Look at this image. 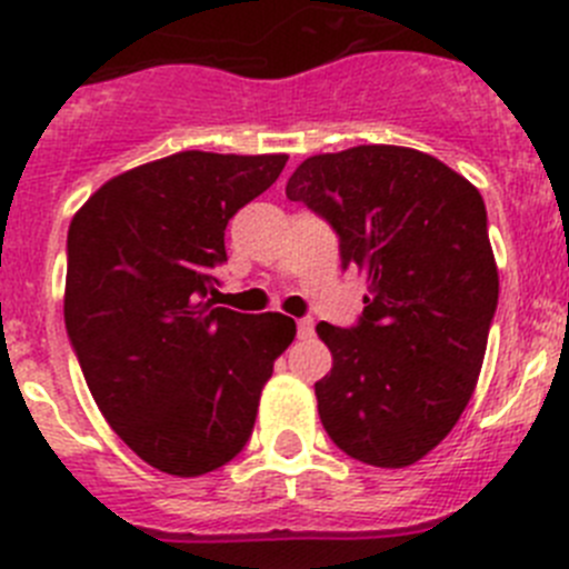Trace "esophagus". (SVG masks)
Masks as SVG:
<instances>
[{
	"mask_svg": "<svg viewBox=\"0 0 569 569\" xmlns=\"http://www.w3.org/2000/svg\"><path fill=\"white\" fill-rule=\"evenodd\" d=\"M297 333H300L302 339L311 337V333H315V320H309V317H302V320H297Z\"/></svg>",
	"mask_w": 569,
	"mask_h": 569,
	"instance_id": "34e87169",
	"label": "esophagus"
}]
</instances>
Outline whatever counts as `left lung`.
Segmentation results:
<instances>
[{
  "mask_svg": "<svg viewBox=\"0 0 569 569\" xmlns=\"http://www.w3.org/2000/svg\"><path fill=\"white\" fill-rule=\"evenodd\" d=\"M286 196L368 274L357 326H317L333 357L315 385L322 427L353 460L412 466L452 432L486 357L500 278L480 190L429 153L357 146L306 159Z\"/></svg>",
  "mask_w": 569,
  "mask_h": 569,
  "instance_id": "obj_1",
  "label": "left lung"
}]
</instances>
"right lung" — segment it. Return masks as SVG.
<instances>
[{"label": "right lung", "instance_id": "1", "mask_svg": "<svg viewBox=\"0 0 569 569\" xmlns=\"http://www.w3.org/2000/svg\"><path fill=\"white\" fill-rule=\"evenodd\" d=\"M286 159L173 153L109 179L69 224V342L109 427L164 475H207L241 452L297 333L291 317L210 297L227 221L272 188Z\"/></svg>", "mask_w": 569, "mask_h": 569}]
</instances>
